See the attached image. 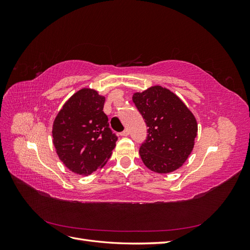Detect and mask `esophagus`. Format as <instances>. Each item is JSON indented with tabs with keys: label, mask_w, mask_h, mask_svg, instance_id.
<instances>
[{
	"label": "esophagus",
	"mask_w": 250,
	"mask_h": 250,
	"mask_svg": "<svg viewBox=\"0 0 250 250\" xmlns=\"http://www.w3.org/2000/svg\"><path fill=\"white\" fill-rule=\"evenodd\" d=\"M120 134H121V135H122V137H127V135H128V134H129V131H128V129H125V130H124L123 132H121Z\"/></svg>",
	"instance_id": "1"
}]
</instances>
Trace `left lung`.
Instances as JSON below:
<instances>
[{"label": "left lung", "mask_w": 250, "mask_h": 250, "mask_svg": "<svg viewBox=\"0 0 250 250\" xmlns=\"http://www.w3.org/2000/svg\"><path fill=\"white\" fill-rule=\"evenodd\" d=\"M132 101L149 127L147 140L140 148L144 165L160 174L183 167L197 137L193 112L177 95L161 85L133 93Z\"/></svg>", "instance_id": "left-lung-1"}]
</instances>
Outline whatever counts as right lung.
Masks as SVG:
<instances>
[{
  "label": "right lung",
  "instance_id": "add662e5",
  "mask_svg": "<svg viewBox=\"0 0 250 250\" xmlns=\"http://www.w3.org/2000/svg\"><path fill=\"white\" fill-rule=\"evenodd\" d=\"M105 97L83 87L69 98L52 127L53 144L59 160L78 175H89L103 168L118 138L103 112Z\"/></svg>",
  "mask_w": 250,
  "mask_h": 250
}]
</instances>
